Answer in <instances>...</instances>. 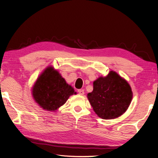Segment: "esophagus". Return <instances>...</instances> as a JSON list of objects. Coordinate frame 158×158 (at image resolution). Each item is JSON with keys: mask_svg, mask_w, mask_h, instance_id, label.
Returning a JSON list of instances; mask_svg holds the SVG:
<instances>
[{"mask_svg": "<svg viewBox=\"0 0 158 158\" xmlns=\"http://www.w3.org/2000/svg\"><path fill=\"white\" fill-rule=\"evenodd\" d=\"M78 92H79V94L80 95H83V94H84V90H83V89H79V90H78Z\"/></svg>", "mask_w": 158, "mask_h": 158, "instance_id": "obj_1", "label": "esophagus"}]
</instances>
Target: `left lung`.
<instances>
[{
  "label": "left lung",
  "instance_id": "obj_1",
  "mask_svg": "<svg viewBox=\"0 0 158 158\" xmlns=\"http://www.w3.org/2000/svg\"><path fill=\"white\" fill-rule=\"evenodd\" d=\"M87 97L94 112L103 119L116 118L130 105L133 92L128 82L114 71L93 82V91Z\"/></svg>",
  "mask_w": 158,
  "mask_h": 158
}]
</instances>
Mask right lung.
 <instances>
[{"instance_id": "right-lung-1", "label": "right lung", "mask_w": 158, "mask_h": 158, "mask_svg": "<svg viewBox=\"0 0 158 158\" xmlns=\"http://www.w3.org/2000/svg\"><path fill=\"white\" fill-rule=\"evenodd\" d=\"M76 94L57 70L48 66L43 71L32 88L34 100L42 109L55 112L66 103L70 96Z\"/></svg>"}]
</instances>
